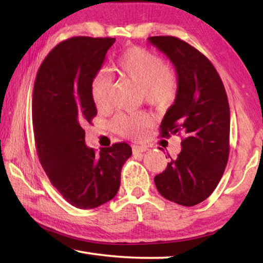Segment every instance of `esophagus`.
<instances>
[{
    "mask_svg": "<svg viewBox=\"0 0 263 263\" xmlns=\"http://www.w3.org/2000/svg\"><path fill=\"white\" fill-rule=\"evenodd\" d=\"M132 151H133V154H139V153L145 152V151H147V147H146V146L133 145L132 146Z\"/></svg>",
    "mask_w": 263,
    "mask_h": 263,
    "instance_id": "1",
    "label": "esophagus"
}]
</instances>
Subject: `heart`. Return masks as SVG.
<instances>
[{
  "mask_svg": "<svg viewBox=\"0 0 263 263\" xmlns=\"http://www.w3.org/2000/svg\"><path fill=\"white\" fill-rule=\"evenodd\" d=\"M115 68L123 77L141 86L142 96L151 105L163 109L174 103L179 81L174 70L164 65L161 57L142 47H128L118 55ZM111 86L112 79L104 70L91 78L89 92L99 110L108 105ZM148 122L146 114H121L115 117L112 126L123 136H136Z\"/></svg>",
  "mask_w": 263,
  "mask_h": 263,
  "instance_id": "obj_1",
  "label": "heart"
}]
</instances>
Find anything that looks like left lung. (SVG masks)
Instances as JSON below:
<instances>
[{
    "instance_id": "1",
    "label": "left lung",
    "mask_w": 263,
    "mask_h": 263,
    "mask_svg": "<svg viewBox=\"0 0 263 263\" xmlns=\"http://www.w3.org/2000/svg\"><path fill=\"white\" fill-rule=\"evenodd\" d=\"M148 42L175 66L179 90L160 125L161 137L182 135L181 152L154 177L168 201L194 206L210 196L224 174L230 153V105L224 84L211 61L172 35Z\"/></svg>"
}]
</instances>
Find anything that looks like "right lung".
Instances as JSON below:
<instances>
[{
  "instance_id": "right-lung-1",
  "label": "right lung",
  "mask_w": 263,
  "mask_h": 263,
  "mask_svg": "<svg viewBox=\"0 0 263 263\" xmlns=\"http://www.w3.org/2000/svg\"><path fill=\"white\" fill-rule=\"evenodd\" d=\"M115 38L73 37L48 53L33 87L32 124L37 154L53 186L78 209L112 199L123 164L131 157L126 142L96 153L84 144L83 127L97 115L89 92Z\"/></svg>"
}]
</instances>
